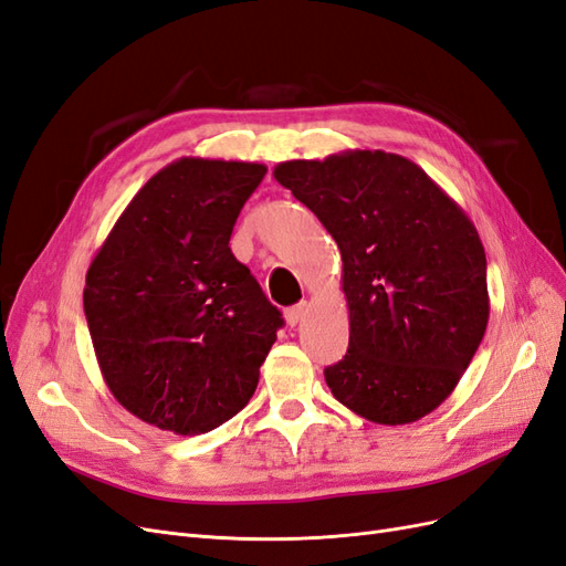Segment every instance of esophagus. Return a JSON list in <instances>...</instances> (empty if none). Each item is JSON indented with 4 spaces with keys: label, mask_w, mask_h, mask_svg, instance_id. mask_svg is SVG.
I'll list each match as a JSON object with an SVG mask.
<instances>
[{
    "label": "esophagus",
    "mask_w": 566,
    "mask_h": 566,
    "mask_svg": "<svg viewBox=\"0 0 566 566\" xmlns=\"http://www.w3.org/2000/svg\"><path fill=\"white\" fill-rule=\"evenodd\" d=\"M305 313H307V303L301 301V303H296V305H291V307L284 310V319H286L289 326H296V324L305 317Z\"/></svg>",
    "instance_id": "1"
}]
</instances>
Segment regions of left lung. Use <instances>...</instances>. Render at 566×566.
<instances>
[{"label":"left lung","instance_id":"obj_1","mask_svg":"<svg viewBox=\"0 0 566 566\" xmlns=\"http://www.w3.org/2000/svg\"><path fill=\"white\" fill-rule=\"evenodd\" d=\"M336 240L350 310L345 357L324 369L340 405L380 426L440 407L489 322L486 256L465 211L402 155L348 150L272 171Z\"/></svg>","mask_w":566,"mask_h":566}]
</instances>
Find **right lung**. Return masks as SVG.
Listing matches in <instances>:
<instances>
[{
  "label": "right lung",
  "mask_w": 566,
  "mask_h": 566,
  "mask_svg": "<svg viewBox=\"0 0 566 566\" xmlns=\"http://www.w3.org/2000/svg\"><path fill=\"white\" fill-rule=\"evenodd\" d=\"M256 161L180 157L157 171L91 261L84 315L107 388L140 421L199 434L240 413L282 313L230 251Z\"/></svg>",
  "instance_id": "obj_1"
}]
</instances>
